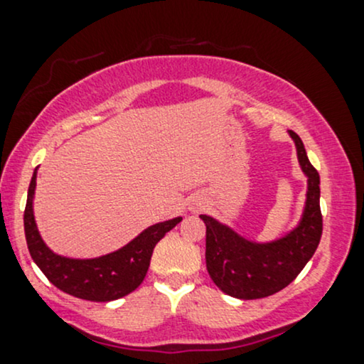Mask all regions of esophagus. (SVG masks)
Returning a JSON list of instances; mask_svg holds the SVG:
<instances>
[{
    "mask_svg": "<svg viewBox=\"0 0 364 364\" xmlns=\"http://www.w3.org/2000/svg\"><path fill=\"white\" fill-rule=\"evenodd\" d=\"M198 208H200V203H193V205H191V207H190L191 212H198Z\"/></svg>",
    "mask_w": 364,
    "mask_h": 364,
    "instance_id": "34e87169",
    "label": "esophagus"
}]
</instances>
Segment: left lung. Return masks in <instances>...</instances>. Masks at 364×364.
Here are the masks:
<instances>
[{
	"label": "left lung",
	"mask_w": 364,
	"mask_h": 364,
	"mask_svg": "<svg viewBox=\"0 0 364 364\" xmlns=\"http://www.w3.org/2000/svg\"><path fill=\"white\" fill-rule=\"evenodd\" d=\"M296 147L301 173L307 178L304 212L299 224L282 237L252 240L210 215H200L207 225L205 261L213 283L239 300L274 295L288 287L314 256L322 235L321 176L310 164L301 139L288 130Z\"/></svg>",
	"instance_id": "obj_1"
}]
</instances>
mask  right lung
<instances>
[{
    "mask_svg": "<svg viewBox=\"0 0 364 364\" xmlns=\"http://www.w3.org/2000/svg\"><path fill=\"white\" fill-rule=\"evenodd\" d=\"M37 169L35 168L28 186L23 225L30 256L47 279L64 293L90 301L118 300L139 288L147 274L156 244L176 227L183 217L157 222L144 229L124 247L103 256L87 259L60 256L43 242L35 222L33 196L37 188Z\"/></svg>",
    "mask_w": 364,
    "mask_h": 364,
    "instance_id": "obj_1",
    "label": "right lung"
}]
</instances>
